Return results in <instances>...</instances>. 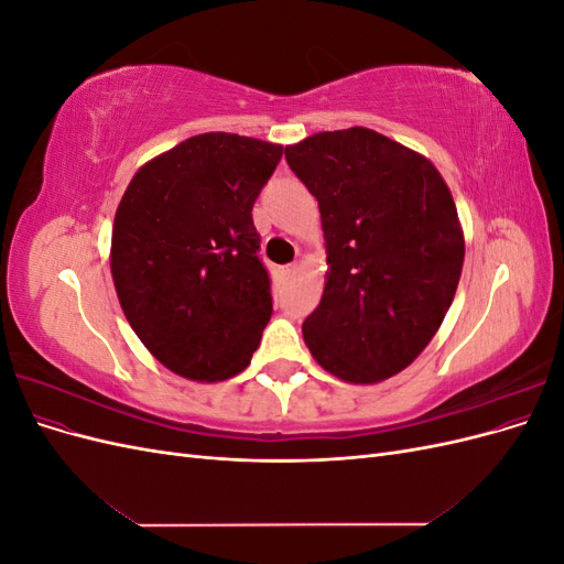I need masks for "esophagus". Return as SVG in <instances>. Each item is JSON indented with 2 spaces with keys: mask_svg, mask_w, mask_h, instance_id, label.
I'll return each mask as SVG.
<instances>
[{
  "mask_svg": "<svg viewBox=\"0 0 564 564\" xmlns=\"http://www.w3.org/2000/svg\"><path fill=\"white\" fill-rule=\"evenodd\" d=\"M294 275H296V265H294V263L280 268V278H282V280H289V278H294Z\"/></svg>",
  "mask_w": 564,
  "mask_h": 564,
  "instance_id": "obj_1",
  "label": "esophagus"
}]
</instances>
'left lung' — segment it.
I'll list each match as a JSON object with an SVG mask.
<instances>
[{
    "label": "left lung",
    "mask_w": 564,
    "mask_h": 564,
    "mask_svg": "<svg viewBox=\"0 0 564 564\" xmlns=\"http://www.w3.org/2000/svg\"><path fill=\"white\" fill-rule=\"evenodd\" d=\"M284 158L317 199L327 249L305 346L346 383L395 377L437 334L464 270L449 185L421 152L367 127L313 133Z\"/></svg>",
    "instance_id": "8db88e82"
}]
</instances>
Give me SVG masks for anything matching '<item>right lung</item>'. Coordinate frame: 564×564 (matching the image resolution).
<instances>
[{
    "instance_id": "right-lung-1",
    "label": "right lung",
    "mask_w": 564,
    "mask_h": 564,
    "mask_svg": "<svg viewBox=\"0 0 564 564\" xmlns=\"http://www.w3.org/2000/svg\"><path fill=\"white\" fill-rule=\"evenodd\" d=\"M282 145L197 133L148 160L117 204L110 272L119 305L158 362L226 381L249 367L272 315L251 209Z\"/></svg>"
}]
</instances>
